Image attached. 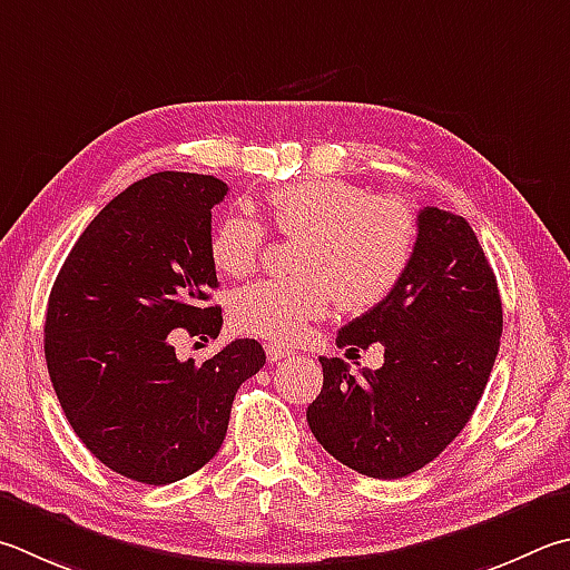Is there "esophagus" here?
Segmentation results:
<instances>
[{
	"mask_svg": "<svg viewBox=\"0 0 570 570\" xmlns=\"http://www.w3.org/2000/svg\"><path fill=\"white\" fill-rule=\"evenodd\" d=\"M292 356H294V351L286 348V346H276V344H268L266 346V358L272 361V364H278V361L292 358Z\"/></svg>",
	"mask_w": 570,
	"mask_h": 570,
	"instance_id": "esophagus-1",
	"label": "esophagus"
}]
</instances>
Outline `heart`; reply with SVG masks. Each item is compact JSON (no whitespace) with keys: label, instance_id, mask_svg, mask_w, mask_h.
Returning a JSON list of instances; mask_svg holds the SVG:
<instances>
[{"label":"heart","instance_id":"1","mask_svg":"<svg viewBox=\"0 0 570 570\" xmlns=\"http://www.w3.org/2000/svg\"><path fill=\"white\" fill-rule=\"evenodd\" d=\"M274 229L298 236L296 276L236 288L229 321L236 331L268 341H296L341 304L364 314L401 282L416 246V214L399 196L368 194L354 181L324 177L274 186L266 194ZM266 229L252 216L226 214L209 236V258L224 276L258 266Z\"/></svg>","mask_w":570,"mask_h":570}]
</instances>
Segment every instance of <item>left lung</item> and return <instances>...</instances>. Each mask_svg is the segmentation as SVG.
Listing matches in <instances>:
<instances>
[{"label":"left lung","instance_id":"left-lung-1","mask_svg":"<svg viewBox=\"0 0 570 570\" xmlns=\"http://www.w3.org/2000/svg\"><path fill=\"white\" fill-rule=\"evenodd\" d=\"M499 284L469 222L423 206L411 264L379 306L338 331L336 346H384V366L351 376L324 358V389L306 411L331 456L371 479L431 463L479 406L501 346Z\"/></svg>","mask_w":570,"mask_h":570}]
</instances>
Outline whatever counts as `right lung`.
<instances>
[{
	"label": "right lung",
	"mask_w": 570,
	"mask_h": 570,
	"mask_svg": "<svg viewBox=\"0 0 570 570\" xmlns=\"http://www.w3.org/2000/svg\"><path fill=\"white\" fill-rule=\"evenodd\" d=\"M229 186L206 174L159 171L101 209L51 286L45 356L51 386L81 443L131 481L167 485L222 449L232 403L266 364L258 341L179 361L174 328L219 336L206 306L216 268L212 209Z\"/></svg>",
	"instance_id": "obj_1"
}]
</instances>
